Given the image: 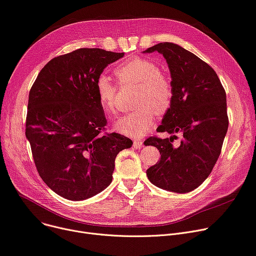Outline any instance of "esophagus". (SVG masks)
<instances>
[{
  "instance_id": "obj_1",
  "label": "esophagus",
  "mask_w": 256,
  "mask_h": 256,
  "mask_svg": "<svg viewBox=\"0 0 256 256\" xmlns=\"http://www.w3.org/2000/svg\"><path fill=\"white\" fill-rule=\"evenodd\" d=\"M143 146V141L141 139H136L134 140V147L136 148H140Z\"/></svg>"
}]
</instances>
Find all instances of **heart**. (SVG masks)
Instances as JSON below:
<instances>
[{
	"mask_svg": "<svg viewBox=\"0 0 256 256\" xmlns=\"http://www.w3.org/2000/svg\"><path fill=\"white\" fill-rule=\"evenodd\" d=\"M115 75L122 85H137L136 105L139 107L115 124V128L126 136L139 138L151 128L156 113L164 114L172 103L173 85L168 76L160 72L152 60L134 56L115 69ZM94 90L100 107L108 115L116 113L117 86L111 79L100 74L94 82Z\"/></svg>",
	"mask_w": 256,
	"mask_h": 256,
	"instance_id": "heart-1",
	"label": "heart"
}]
</instances>
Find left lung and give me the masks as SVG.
<instances>
[{
  "label": "left lung",
  "mask_w": 256,
  "mask_h": 256,
  "mask_svg": "<svg viewBox=\"0 0 256 256\" xmlns=\"http://www.w3.org/2000/svg\"><path fill=\"white\" fill-rule=\"evenodd\" d=\"M158 51L168 62L172 78L173 100L158 130L181 132L160 139L149 137L144 144L156 146L160 160L147 171L149 181L160 188L185 194L205 181L220 156L228 128L226 94L216 72L183 47L164 42L144 54Z\"/></svg>",
  "instance_id": "left-lung-1"
}]
</instances>
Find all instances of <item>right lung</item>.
I'll use <instances>...</instances> for the list:
<instances>
[{"instance_id": "add662e5", "label": "right lung", "mask_w": 256, "mask_h": 256, "mask_svg": "<svg viewBox=\"0 0 256 256\" xmlns=\"http://www.w3.org/2000/svg\"><path fill=\"white\" fill-rule=\"evenodd\" d=\"M124 56L80 48L48 62L28 94L26 137L37 171L51 190L70 200L90 198L112 181L115 158L132 141L103 132L107 124L94 82Z\"/></svg>"}]
</instances>
